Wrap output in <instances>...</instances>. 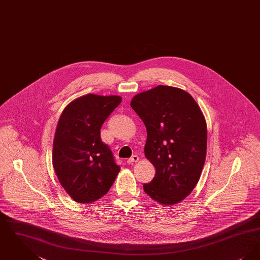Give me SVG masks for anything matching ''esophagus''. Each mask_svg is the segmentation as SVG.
<instances>
[{
	"mask_svg": "<svg viewBox=\"0 0 260 260\" xmlns=\"http://www.w3.org/2000/svg\"><path fill=\"white\" fill-rule=\"evenodd\" d=\"M138 160H139V158H138L137 155H133V156L126 161V162H127L128 165H133L134 162H136V161H138Z\"/></svg>",
	"mask_w": 260,
	"mask_h": 260,
	"instance_id": "34e87169",
	"label": "esophagus"
}]
</instances>
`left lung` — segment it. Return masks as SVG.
I'll return each mask as SVG.
<instances>
[{"mask_svg": "<svg viewBox=\"0 0 260 260\" xmlns=\"http://www.w3.org/2000/svg\"><path fill=\"white\" fill-rule=\"evenodd\" d=\"M131 106L146 126L144 153L156 169L143 189L159 204H177L195 188L206 161L205 117L188 92L169 86L136 94Z\"/></svg>", "mask_w": 260, "mask_h": 260, "instance_id": "obj_1", "label": "left lung"}]
</instances>
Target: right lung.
<instances>
[{"label":"right lung","instance_id":"1","mask_svg":"<svg viewBox=\"0 0 260 260\" xmlns=\"http://www.w3.org/2000/svg\"><path fill=\"white\" fill-rule=\"evenodd\" d=\"M118 95L87 94L62 112L53 140L52 164L57 178L77 203L103 197L120 172L111 149L100 138V128L121 103Z\"/></svg>","mask_w":260,"mask_h":260}]
</instances>
